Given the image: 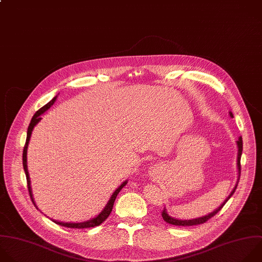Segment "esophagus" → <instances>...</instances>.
<instances>
[{"mask_svg": "<svg viewBox=\"0 0 262 262\" xmlns=\"http://www.w3.org/2000/svg\"><path fill=\"white\" fill-rule=\"evenodd\" d=\"M153 171H154V170H153Z\"/></svg>", "mask_w": 262, "mask_h": 262, "instance_id": "1", "label": "esophagus"}]
</instances>
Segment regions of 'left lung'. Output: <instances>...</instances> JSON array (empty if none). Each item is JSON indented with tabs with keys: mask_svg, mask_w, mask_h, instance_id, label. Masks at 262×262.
I'll list each match as a JSON object with an SVG mask.
<instances>
[{
	"mask_svg": "<svg viewBox=\"0 0 262 262\" xmlns=\"http://www.w3.org/2000/svg\"><path fill=\"white\" fill-rule=\"evenodd\" d=\"M229 115L231 118H233V115L231 112H229ZM236 145H237V170H238V178H237V181H236V184L234 186V188L232 189V191L230 192V194L228 195V198L222 203V205H220L219 208H217L215 211H213L212 213L206 215V216H203V217H199V218H194V219H189V220H180V219H176V218H172L170 217L166 211H165V208L163 209L162 213H161V216L163 218V220L166 222V223H169L171 225H178V226H191V225H199V224H203L205 222H207L210 218H212L213 216H215L222 208L223 206L227 203V201L231 198V195L234 193L235 189H236V186L238 184V181H239V177H241V156H242V152H243V140H242V137L238 138V140L236 141Z\"/></svg>",
	"mask_w": 262,
	"mask_h": 262,
	"instance_id": "8db88e82",
	"label": "left lung"
}]
</instances>
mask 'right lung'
Segmentation results:
<instances>
[{
	"instance_id": "right-lung-1",
	"label": "right lung",
	"mask_w": 262,
	"mask_h": 262,
	"mask_svg": "<svg viewBox=\"0 0 262 262\" xmlns=\"http://www.w3.org/2000/svg\"><path fill=\"white\" fill-rule=\"evenodd\" d=\"M56 98L57 96H55L49 103H47L45 106H43L41 109H39L35 115L33 116L32 120H31V123L29 125V128H28V134H27V141H26V145H25V148H24V153H23V164H24V169H25V172H26V177H27V182H28V188H29V192H30V196L32 199V202L33 204L35 205V207L38 209V207L36 206V203L34 201V198H33V193H32V188H31V180H30V176H29V170H28V164H27V152H28V146H29V142H30V139H31V135H32V132L35 127V125L41 120V117L40 115H42L45 111H47L53 104L54 102L56 101ZM127 181H124L114 192L113 194L111 195V199L109 200L108 204L106 205V207L104 208V210L95 218L91 219V220H87V221H84V222H80V223H71V222H59V221H56V220H52L54 223L58 224V225H61V226H64V227H68V228H89V227H95V226H98L100 224H102L108 217L109 215L111 214L112 212V209H113V205H114V202L116 200V196L117 194L119 193V191L126 185Z\"/></svg>"
}]
</instances>
